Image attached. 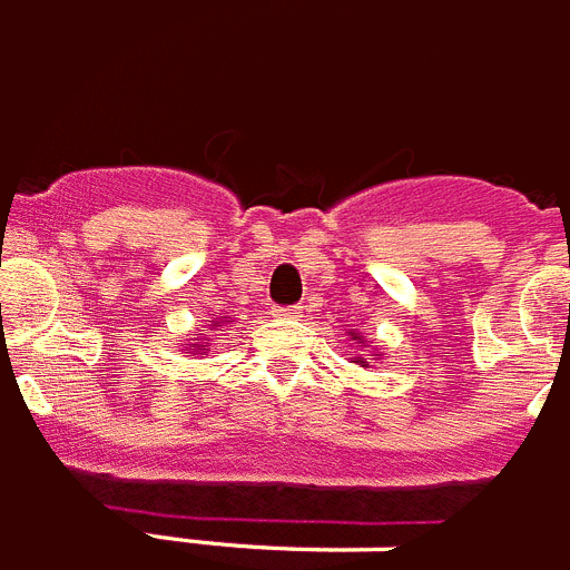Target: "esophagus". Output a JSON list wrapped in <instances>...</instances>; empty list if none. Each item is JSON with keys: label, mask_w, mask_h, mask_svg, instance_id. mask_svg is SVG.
I'll return each instance as SVG.
<instances>
[{"label": "esophagus", "mask_w": 570, "mask_h": 570, "mask_svg": "<svg viewBox=\"0 0 570 570\" xmlns=\"http://www.w3.org/2000/svg\"><path fill=\"white\" fill-rule=\"evenodd\" d=\"M274 317L299 320V317H303V305H291V308H274Z\"/></svg>", "instance_id": "34e87169"}]
</instances>
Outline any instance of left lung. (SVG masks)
Segmentation results:
<instances>
[{"mask_svg":"<svg viewBox=\"0 0 570 570\" xmlns=\"http://www.w3.org/2000/svg\"><path fill=\"white\" fill-rule=\"evenodd\" d=\"M348 334H352V340H354V343H360V345H368V340H363V337H360V334H357V332H348ZM372 357H374V360H377V357H381V354H377V352H374V354H372ZM352 363H357V366H363V368H368V363H366V357H352Z\"/></svg>","mask_w":570,"mask_h":570,"instance_id":"obj_1","label":"left lung"}]
</instances>
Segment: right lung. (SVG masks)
<instances>
[{
  "instance_id": "obj_1",
  "label": "right lung",
  "mask_w": 570,
  "mask_h": 570,
  "mask_svg": "<svg viewBox=\"0 0 570 570\" xmlns=\"http://www.w3.org/2000/svg\"><path fill=\"white\" fill-rule=\"evenodd\" d=\"M233 323H236L233 317L207 320V325L202 328V337H193L189 343H181L184 345L181 352L187 354V357H198V354H207V352H210V340H216V332H225L227 325H233Z\"/></svg>"
}]
</instances>
